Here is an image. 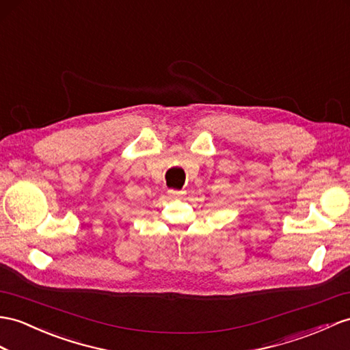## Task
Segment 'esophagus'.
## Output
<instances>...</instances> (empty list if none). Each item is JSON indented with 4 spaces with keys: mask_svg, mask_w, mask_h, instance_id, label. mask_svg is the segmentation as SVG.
<instances>
[{
    "mask_svg": "<svg viewBox=\"0 0 350 350\" xmlns=\"http://www.w3.org/2000/svg\"><path fill=\"white\" fill-rule=\"evenodd\" d=\"M167 194L170 196V198H178V196L183 194V191H178V190L170 189V190H167Z\"/></svg>",
    "mask_w": 350,
    "mask_h": 350,
    "instance_id": "esophagus-1",
    "label": "esophagus"
}]
</instances>
